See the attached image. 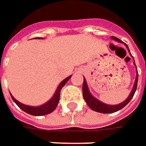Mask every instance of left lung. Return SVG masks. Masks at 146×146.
<instances>
[{"label":"left lung","instance_id":"left-lung-1","mask_svg":"<svg viewBox=\"0 0 146 146\" xmlns=\"http://www.w3.org/2000/svg\"><path fill=\"white\" fill-rule=\"evenodd\" d=\"M112 39L116 40L119 42H121V41L119 38H117L116 37H112ZM126 46V47L128 48L129 51V49L128 47L127 44H125ZM130 52V51H129ZM135 64V62H134ZM137 80H138V72L137 73V77H136V80H135L134 85H133V88L132 89V92L131 93L129 94V97L126 99L125 100L124 102H122L120 104H116V105H108V104H105L104 103L100 102V100H96L94 96H92V94L90 93L88 88V85H87V83H86V80L85 79H84V83H83V96H84V98L85 101L87 103V104L88 105L89 108L91 109H92L93 111H96V112H101V113H112V112H117L119 110L122 109L123 108L126 106L129 101L132 100V98L134 96L135 92L137 90Z\"/></svg>","mask_w":146,"mask_h":146}]
</instances>
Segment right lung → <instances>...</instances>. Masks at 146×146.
Instances as JSON below:
<instances>
[{"mask_svg": "<svg viewBox=\"0 0 146 146\" xmlns=\"http://www.w3.org/2000/svg\"><path fill=\"white\" fill-rule=\"evenodd\" d=\"M71 77V75L66 78L64 80H62L60 83V84L58 85L57 90H56L54 95L53 96L52 98L50 99L48 102L42 105H41V106H38V107H32V106H28V105L23 104H21L19 101H17L16 99L12 96L11 94H10V96H11V98L13 99V100L15 102L17 105L20 108L21 110H23L26 113L30 114V115H33V116H43V115H46V114H49V113L52 112L56 108V107L58 106V103L59 101L61 89L62 88V87L64 85L66 84V82L70 80Z\"/></svg>", "mask_w": 146, "mask_h": 146, "instance_id": "obj_1", "label": "right lung"}]
</instances>
